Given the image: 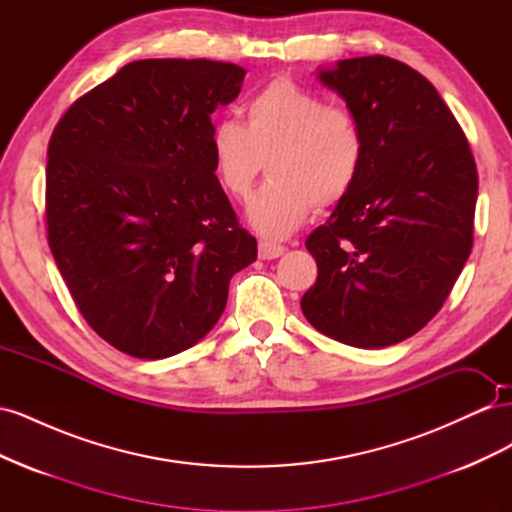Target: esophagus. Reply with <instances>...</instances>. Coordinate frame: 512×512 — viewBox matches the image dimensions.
I'll return each mask as SVG.
<instances>
[{"label":"esophagus","instance_id":"1","mask_svg":"<svg viewBox=\"0 0 512 512\" xmlns=\"http://www.w3.org/2000/svg\"><path fill=\"white\" fill-rule=\"evenodd\" d=\"M286 252V247L280 243H273V241H258V256L262 260H273V258H280Z\"/></svg>","mask_w":512,"mask_h":512}]
</instances>
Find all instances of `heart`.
<instances>
[{
  "mask_svg": "<svg viewBox=\"0 0 512 512\" xmlns=\"http://www.w3.org/2000/svg\"><path fill=\"white\" fill-rule=\"evenodd\" d=\"M209 151L232 198L250 194L267 162L271 179L250 200L247 218L260 235L280 239L312 207L333 209L352 192L365 162V132L350 108L280 76L245 102V123H215Z\"/></svg>",
  "mask_w": 512,
  "mask_h": 512,
  "instance_id": "obj_1",
  "label": "heart"
}]
</instances>
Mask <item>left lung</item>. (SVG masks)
<instances>
[{
    "mask_svg": "<svg viewBox=\"0 0 512 512\" xmlns=\"http://www.w3.org/2000/svg\"><path fill=\"white\" fill-rule=\"evenodd\" d=\"M320 81L359 117L365 162L305 241L318 277L301 309L342 344H399L440 312L472 252L476 162L436 87L401 61L342 59Z\"/></svg>",
    "mask_w": 512,
    "mask_h": 512,
    "instance_id": "1",
    "label": "left lung"
}]
</instances>
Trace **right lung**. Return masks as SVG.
<instances>
[{
	"instance_id": "1",
	"label": "right lung",
	"mask_w": 512,
	"mask_h": 512,
	"mask_svg": "<svg viewBox=\"0 0 512 512\" xmlns=\"http://www.w3.org/2000/svg\"><path fill=\"white\" fill-rule=\"evenodd\" d=\"M245 70L141 59L61 115L46 160V239L81 316L136 359H164L220 320L258 256L215 177L211 115Z\"/></svg>"
}]
</instances>
